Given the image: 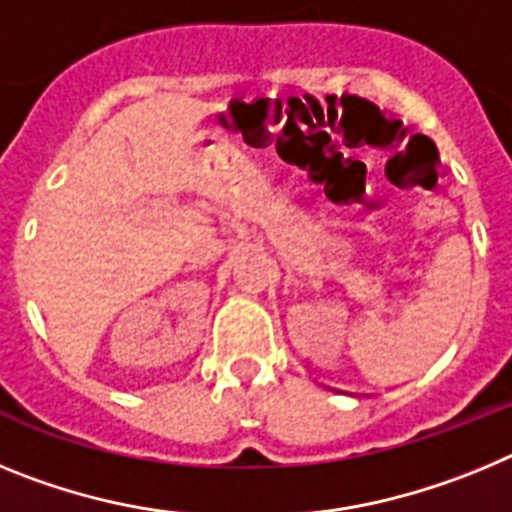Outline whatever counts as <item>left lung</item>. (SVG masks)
I'll list each match as a JSON object with an SVG mask.
<instances>
[{
	"instance_id": "left-lung-1",
	"label": "left lung",
	"mask_w": 512,
	"mask_h": 512,
	"mask_svg": "<svg viewBox=\"0 0 512 512\" xmlns=\"http://www.w3.org/2000/svg\"><path fill=\"white\" fill-rule=\"evenodd\" d=\"M328 390H333V392H341V395H356V392H348V390H338V387H328Z\"/></svg>"
}]
</instances>
